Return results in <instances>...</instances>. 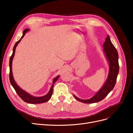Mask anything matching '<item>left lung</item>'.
Instances as JSON below:
<instances>
[{"mask_svg": "<svg viewBox=\"0 0 133 133\" xmlns=\"http://www.w3.org/2000/svg\"><path fill=\"white\" fill-rule=\"evenodd\" d=\"M103 50L109 65V70L105 83L96 94L89 99H81L74 95L78 101L84 103H94L101 101L113 89L115 85L116 78L119 73V65L118 62V53L116 48L112 44L109 35H108L105 42L103 44Z\"/></svg>", "mask_w": 133, "mask_h": 133, "instance_id": "obj_1", "label": "left lung"}]
</instances>
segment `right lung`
Returning <instances> with one entry per match:
<instances>
[{
    "mask_svg": "<svg viewBox=\"0 0 133 133\" xmlns=\"http://www.w3.org/2000/svg\"><path fill=\"white\" fill-rule=\"evenodd\" d=\"M29 29H26L23 31V34L22 37L17 43L15 44V45L14 46L13 54H12L11 56L10 57V60H9V68H10L9 80H10V82L11 85L13 86V87L14 88V89H15L16 92H17L18 95L20 96V97H21V98L23 100L24 102H25L28 103H30V104H40V103L46 102L51 98L52 94H53L54 84L56 82H57V80L58 79V78L59 77V75L57 76V77H55L53 79V84H52V85L50 89V90L49 91V92H48V94L44 96H41V97H35V96H34L33 95L29 94V93H28V92H26L25 91L22 89L21 88L17 85V83H15V80L14 79V78H13V73H12V62H13V58H14V55H15L16 47L17 46L18 44L21 41V39L24 37V36L25 33L28 31H29Z\"/></svg>",
    "mask_w": 133,
    "mask_h": 133,
    "instance_id": "1",
    "label": "right lung"
}]
</instances>
